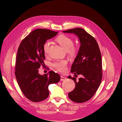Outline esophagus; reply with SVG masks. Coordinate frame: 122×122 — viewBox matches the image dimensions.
I'll use <instances>...</instances> for the list:
<instances>
[{
  "label": "esophagus",
  "instance_id": "obj_1",
  "mask_svg": "<svg viewBox=\"0 0 122 122\" xmlns=\"http://www.w3.org/2000/svg\"><path fill=\"white\" fill-rule=\"evenodd\" d=\"M66 78L65 77V76H61V80L62 81H64V80H66Z\"/></svg>",
  "mask_w": 122,
  "mask_h": 122
}]
</instances>
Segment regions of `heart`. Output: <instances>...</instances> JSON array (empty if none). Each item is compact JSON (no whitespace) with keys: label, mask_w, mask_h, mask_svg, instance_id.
Returning <instances> with one entry per match:
<instances>
[{"label":"heart","mask_w":122,"mask_h":122,"mask_svg":"<svg viewBox=\"0 0 122 122\" xmlns=\"http://www.w3.org/2000/svg\"><path fill=\"white\" fill-rule=\"evenodd\" d=\"M56 41L69 53L73 54L76 52V48L74 46V42L71 38L64 35H61L57 37ZM50 45V42L49 41L44 43L43 50L45 53H48ZM67 64L68 61L66 60H58L53 63L52 67L57 71L62 72L66 70Z\"/></svg>","instance_id":"obj_1"}]
</instances>
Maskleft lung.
I'll list each match as a JSON object with an SVG mask.
<instances>
[{"mask_svg":"<svg viewBox=\"0 0 122 122\" xmlns=\"http://www.w3.org/2000/svg\"><path fill=\"white\" fill-rule=\"evenodd\" d=\"M63 32L73 33L80 39V49L71 69L75 76L68 77L74 80L75 88L68 96L76 103H83L92 98L100 85L102 78L100 50L97 41L84 29L76 28ZM80 74L83 78L76 80Z\"/></svg>","mask_w":122,"mask_h":122,"instance_id":"obj_1","label":"left lung"}]
</instances>
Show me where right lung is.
I'll use <instances>...</instances> for the list:
<instances>
[{
    "label": "right lung",
    "mask_w": 122,
    "mask_h": 122,
    "mask_svg": "<svg viewBox=\"0 0 122 122\" xmlns=\"http://www.w3.org/2000/svg\"><path fill=\"white\" fill-rule=\"evenodd\" d=\"M58 33L46 29L32 31L21 41L17 54L15 74L18 84L24 95L30 100L37 102L49 96L48 86L60 80V75L53 71L48 74H38V69L44 66L43 44Z\"/></svg>",
    "instance_id": "add662e5"
}]
</instances>
